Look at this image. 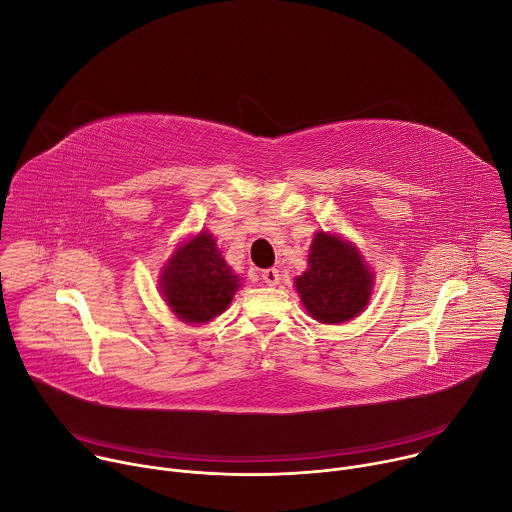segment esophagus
<instances>
[{
    "mask_svg": "<svg viewBox=\"0 0 512 512\" xmlns=\"http://www.w3.org/2000/svg\"><path fill=\"white\" fill-rule=\"evenodd\" d=\"M261 279H263V283H267V285H277L279 283V271L277 269H263L261 271Z\"/></svg>",
    "mask_w": 512,
    "mask_h": 512,
    "instance_id": "1",
    "label": "esophagus"
}]
</instances>
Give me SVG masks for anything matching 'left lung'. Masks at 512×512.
I'll return each mask as SVG.
<instances>
[{"label": "left lung", "instance_id": "8db88e82", "mask_svg": "<svg viewBox=\"0 0 512 512\" xmlns=\"http://www.w3.org/2000/svg\"><path fill=\"white\" fill-rule=\"evenodd\" d=\"M294 285L314 320L342 324L369 306L375 273L352 243L318 231L310 245L308 269Z\"/></svg>", "mask_w": 512, "mask_h": 512}]
</instances>
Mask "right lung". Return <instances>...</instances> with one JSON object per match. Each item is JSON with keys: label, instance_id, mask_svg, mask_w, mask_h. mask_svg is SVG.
<instances>
[{"label": "right lung", "instance_id": "obj_1", "mask_svg": "<svg viewBox=\"0 0 512 512\" xmlns=\"http://www.w3.org/2000/svg\"><path fill=\"white\" fill-rule=\"evenodd\" d=\"M239 287L241 277L229 267L208 231L184 241L160 275L166 304L188 324H204L221 316Z\"/></svg>", "mask_w": 512, "mask_h": 512}]
</instances>
